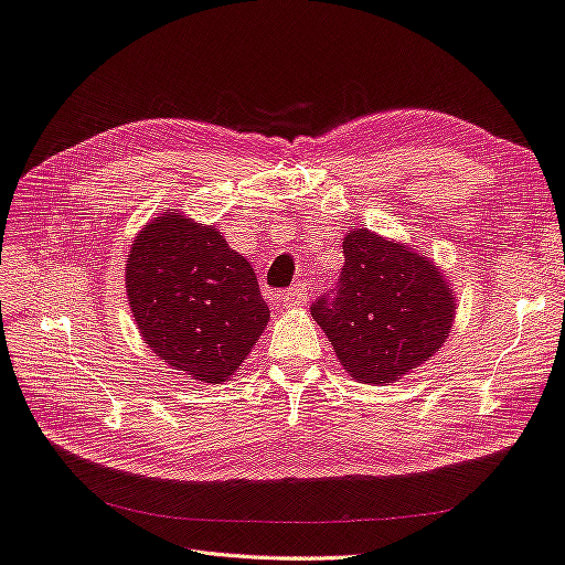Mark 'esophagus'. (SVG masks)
Here are the masks:
<instances>
[{"label": "esophagus", "mask_w": 565, "mask_h": 565, "mask_svg": "<svg viewBox=\"0 0 565 565\" xmlns=\"http://www.w3.org/2000/svg\"><path fill=\"white\" fill-rule=\"evenodd\" d=\"M278 299L282 303H287V307H301V303L307 301V282H297L289 289H285Z\"/></svg>", "instance_id": "esophagus-1"}]
</instances>
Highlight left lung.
I'll return each mask as SVG.
<instances>
[{"mask_svg":"<svg viewBox=\"0 0 565 565\" xmlns=\"http://www.w3.org/2000/svg\"><path fill=\"white\" fill-rule=\"evenodd\" d=\"M342 249L340 282L311 303V316L349 375L394 383L447 342L454 292L423 254L363 227L347 233Z\"/></svg>","mask_w":565,"mask_h":565,"instance_id":"obj_1","label":"left lung"}]
</instances>
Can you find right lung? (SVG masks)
<instances>
[{
	"label": "right lung",
	"instance_id": "1",
	"mask_svg": "<svg viewBox=\"0 0 565 565\" xmlns=\"http://www.w3.org/2000/svg\"><path fill=\"white\" fill-rule=\"evenodd\" d=\"M126 292L151 352L213 385L235 375L270 318L247 258L173 209L132 239Z\"/></svg>",
	"mask_w": 565,
	"mask_h": 565
}]
</instances>
